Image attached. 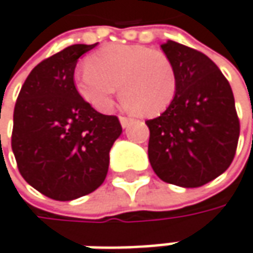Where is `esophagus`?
<instances>
[{
	"instance_id": "34e87169",
	"label": "esophagus",
	"mask_w": 253,
	"mask_h": 253,
	"mask_svg": "<svg viewBox=\"0 0 253 253\" xmlns=\"http://www.w3.org/2000/svg\"><path fill=\"white\" fill-rule=\"evenodd\" d=\"M119 120H120V125H122L123 128L128 127L130 126V123H131V119H128V117H126V116H120V117H119Z\"/></svg>"
}]
</instances>
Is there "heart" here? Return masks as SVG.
Masks as SVG:
<instances>
[{"label": "heart", "instance_id": "heart-1", "mask_svg": "<svg viewBox=\"0 0 253 253\" xmlns=\"http://www.w3.org/2000/svg\"><path fill=\"white\" fill-rule=\"evenodd\" d=\"M77 93L98 112H109L117 87L128 109L155 117L169 109L177 90L176 71L169 57L146 45L113 44L87 60L74 74Z\"/></svg>", "mask_w": 253, "mask_h": 253}]
</instances>
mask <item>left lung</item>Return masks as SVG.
Segmentation results:
<instances>
[{
    "mask_svg": "<svg viewBox=\"0 0 253 253\" xmlns=\"http://www.w3.org/2000/svg\"><path fill=\"white\" fill-rule=\"evenodd\" d=\"M162 50L171 61L177 90L168 110L147 120L149 160L171 185L199 187L230 166L239 119L229 82L203 52L169 40Z\"/></svg>",
    "mask_w": 253,
    "mask_h": 253,
    "instance_id": "8db88e82",
    "label": "left lung"
}]
</instances>
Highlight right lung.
<instances>
[{"instance_id": "1", "label": "right lung", "mask_w": 253, "mask_h": 253, "mask_svg": "<svg viewBox=\"0 0 253 253\" xmlns=\"http://www.w3.org/2000/svg\"><path fill=\"white\" fill-rule=\"evenodd\" d=\"M96 44H74L41 61L21 87L11 147L25 182L54 201L94 192L122 134L116 116L96 112L74 87V70Z\"/></svg>"}]
</instances>
